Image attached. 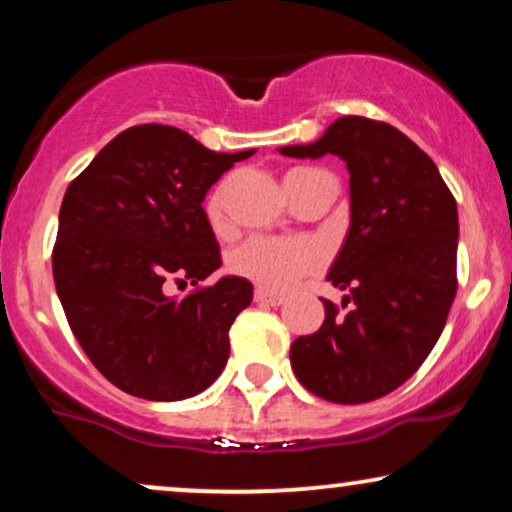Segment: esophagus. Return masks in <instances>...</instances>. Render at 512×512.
I'll list each match as a JSON object with an SVG mask.
<instances>
[{
    "label": "esophagus",
    "mask_w": 512,
    "mask_h": 512,
    "mask_svg": "<svg viewBox=\"0 0 512 512\" xmlns=\"http://www.w3.org/2000/svg\"><path fill=\"white\" fill-rule=\"evenodd\" d=\"M255 303L279 307V305H283V298H281V295H276V293L264 291V288H257V291H255Z\"/></svg>",
    "instance_id": "34e87169"
}]
</instances>
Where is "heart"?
I'll return each mask as SVG.
<instances>
[{
  "label": "heart",
  "instance_id": "1",
  "mask_svg": "<svg viewBox=\"0 0 512 512\" xmlns=\"http://www.w3.org/2000/svg\"><path fill=\"white\" fill-rule=\"evenodd\" d=\"M207 214L212 224L224 217V195L221 190L212 193L207 202ZM322 255L312 243L298 238H272L255 236L240 243L231 252L229 267L252 283L267 291H286L300 276L315 272Z\"/></svg>",
  "mask_w": 512,
  "mask_h": 512
}]
</instances>
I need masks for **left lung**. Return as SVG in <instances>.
I'll return each instance as SVG.
<instances>
[{
  "mask_svg": "<svg viewBox=\"0 0 512 512\" xmlns=\"http://www.w3.org/2000/svg\"><path fill=\"white\" fill-rule=\"evenodd\" d=\"M279 152L336 155L350 174V226L326 274L350 310L324 300V324L295 338L291 367L331 403L377 400L420 369L446 326L458 288L455 197L427 152L365 116H341L315 143Z\"/></svg>",
  "mask_w": 512,
  "mask_h": 512,
  "instance_id": "8db88e82",
  "label": "left lung"
}]
</instances>
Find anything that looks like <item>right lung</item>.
I'll list each match as a JSON object with an SVG mask.
<instances>
[{
    "mask_svg": "<svg viewBox=\"0 0 512 512\" xmlns=\"http://www.w3.org/2000/svg\"><path fill=\"white\" fill-rule=\"evenodd\" d=\"M255 150L212 152L174 126L145 123L97 152L59 209L54 286L92 365L121 391L183 400L212 386L229 360V329L252 303V283L224 276L202 209L207 190Z\"/></svg>",
    "mask_w": 512,
    "mask_h": 512,
    "instance_id": "right-lung-1",
    "label": "right lung"
}]
</instances>
